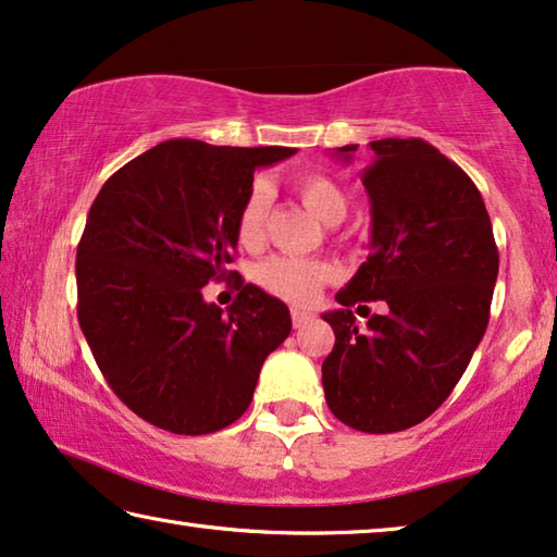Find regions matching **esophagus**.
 Masks as SVG:
<instances>
[{"instance_id": "34e87169", "label": "esophagus", "mask_w": 557, "mask_h": 557, "mask_svg": "<svg viewBox=\"0 0 557 557\" xmlns=\"http://www.w3.org/2000/svg\"><path fill=\"white\" fill-rule=\"evenodd\" d=\"M290 321H294V329H304L308 321H313V315L308 311H298V308H294V311H290Z\"/></svg>"}]
</instances>
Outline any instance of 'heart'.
<instances>
[{
    "mask_svg": "<svg viewBox=\"0 0 557 557\" xmlns=\"http://www.w3.org/2000/svg\"><path fill=\"white\" fill-rule=\"evenodd\" d=\"M294 191L304 207L313 213L323 224H338L348 211V196L333 178L323 174H301L294 178ZM269 186L263 182L251 184V189L238 203L234 219L236 242L244 249H256L263 238V221L269 211ZM331 276V269L321 261L298 259V256H271L259 263L253 278L263 290L284 298L288 304L306 306L311 304L321 286Z\"/></svg>",
    "mask_w": 557,
    "mask_h": 557,
    "instance_id": "heart-1",
    "label": "heart"
}]
</instances>
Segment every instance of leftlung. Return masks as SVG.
<instances>
[{
  "label": "left lung",
  "instance_id": "left-lung-1",
  "mask_svg": "<svg viewBox=\"0 0 557 557\" xmlns=\"http://www.w3.org/2000/svg\"><path fill=\"white\" fill-rule=\"evenodd\" d=\"M368 147L371 253L336 294L338 311L323 313L336 344L321 371L341 423L396 433L425 421L466 373L491 319L498 246L478 186L438 149L423 139ZM361 300H386L389 313L358 330L349 306Z\"/></svg>",
  "mask_w": 557,
  "mask_h": 557
}]
</instances>
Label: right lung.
<instances>
[{
    "label": "right lung",
    "mask_w": 557,
    "mask_h": 557,
    "mask_svg": "<svg viewBox=\"0 0 557 557\" xmlns=\"http://www.w3.org/2000/svg\"><path fill=\"white\" fill-rule=\"evenodd\" d=\"M294 153L161 141L94 199L76 249L79 326L111 391L151 425L207 435L238 421L290 333L286 304L259 286L238 281L228 313L201 288L236 276L234 219L253 171Z\"/></svg>",
    "instance_id": "right-lung-1"
}]
</instances>
